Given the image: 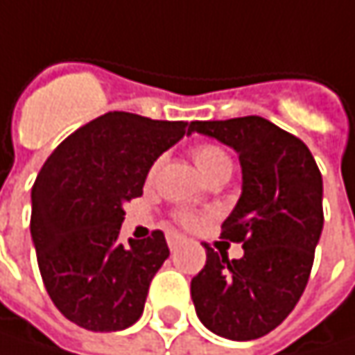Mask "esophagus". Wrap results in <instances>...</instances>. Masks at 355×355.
<instances>
[{
  "instance_id": "34e87169",
  "label": "esophagus",
  "mask_w": 355,
  "mask_h": 355,
  "mask_svg": "<svg viewBox=\"0 0 355 355\" xmlns=\"http://www.w3.org/2000/svg\"><path fill=\"white\" fill-rule=\"evenodd\" d=\"M166 242H168V248H171V250H175V248H178V243L182 242V236H178L175 232H168V234H166Z\"/></svg>"
}]
</instances>
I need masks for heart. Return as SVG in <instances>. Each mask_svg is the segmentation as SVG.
I'll return each mask as SVG.
<instances>
[{"label":"heart","mask_w":355,"mask_h":355,"mask_svg":"<svg viewBox=\"0 0 355 355\" xmlns=\"http://www.w3.org/2000/svg\"><path fill=\"white\" fill-rule=\"evenodd\" d=\"M193 160L199 166V171L211 180L217 177H223V175H232V171H234V160L227 154V150L221 148L219 144H213V142H203V144L195 146L193 148ZM156 166L158 164L152 166L150 175L156 173ZM177 217L178 221L182 225H187V227H193L199 221L197 215L191 213V211H178Z\"/></svg>","instance_id":"obj_1"}]
</instances>
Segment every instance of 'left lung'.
I'll return each instance as SVG.
<instances>
[{"label":"left lung","mask_w":355,"mask_h":355,"mask_svg":"<svg viewBox=\"0 0 355 355\" xmlns=\"http://www.w3.org/2000/svg\"><path fill=\"white\" fill-rule=\"evenodd\" d=\"M199 132L232 146L242 162V197L221 225V238L242 243L243 256L207 248L191 280L201 323L221 338L258 339L299 303L323 230V180L303 140L260 115L193 121Z\"/></svg>","instance_id":"obj_1"}]
</instances>
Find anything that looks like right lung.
Listing matches in <instances>:
<instances>
[{
    "label": "right lung",
    "mask_w": 355,
    "mask_h": 355,
    "mask_svg": "<svg viewBox=\"0 0 355 355\" xmlns=\"http://www.w3.org/2000/svg\"><path fill=\"white\" fill-rule=\"evenodd\" d=\"M184 132V121L110 112L56 146L38 173L30 217L38 268L52 303L79 327L119 331L140 319L171 252L160 230L119 242L123 205Z\"/></svg>",
    "instance_id": "add662e5"
}]
</instances>
